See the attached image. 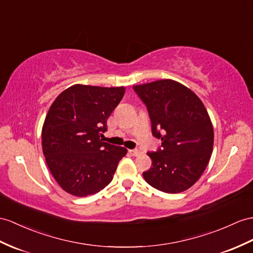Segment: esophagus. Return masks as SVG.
<instances>
[{
    "mask_svg": "<svg viewBox=\"0 0 253 253\" xmlns=\"http://www.w3.org/2000/svg\"><path fill=\"white\" fill-rule=\"evenodd\" d=\"M128 152H130V155L134 156V157H137L139 155H141L140 150H137V149H134V150H128Z\"/></svg>",
    "mask_w": 253,
    "mask_h": 253,
    "instance_id": "1",
    "label": "esophagus"
}]
</instances>
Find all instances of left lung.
<instances>
[{"instance_id":"1","label":"left lung","mask_w":253,"mask_h":253,"mask_svg":"<svg viewBox=\"0 0 253 253\" xmlns=\"http://www.w3.org/2000/svg\"><path fill=\"white\" fill-rule=\"evenodd\" d=\"M148 109L161 149L148 152L152 164L143 176L151 187L180 193L200 179L211 160L213 127L204 104L173 79L133 85Z\"/></svg>"}]
</instances>
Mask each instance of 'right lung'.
I'll return each instance as SVG.
<instances>
[{
    "label": "right lung",
    "instance_id": "add662e5",
    "mask_svg": "<svg viewBox=\"0 0 253 253\" xmlns=\"http://www.w3.org/2000/svg\"><path fill=\"white\" fill-rule=\"evenodd\" d=\"M125 92V87L77 84L61 92L51 104L42 128V153L65 192L83 198L97 193L113 180L127 150L100 137Z\"/></svg>",
    "mask_w": 253,
    "mask_h": 253
}]
</instances>
